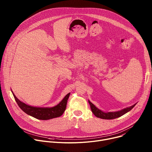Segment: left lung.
<instances>
[{
	"label": "left lung",
	"mask_w": 152,
	"mask_h": 152,
	"mask_svg": "<svg viewBox=\"0 0 152 152\" xmlns=\"http://www.w3.org/2000/svg\"><path fill=\"white\" fill-rule=\"evenodd\" d=\"M88 102L90 104L91 107V110L94 114L95 116H96L98 118H100L102 119H106V120H111V119H114L118 117H120L122 116L123 115L125 114L129 111H131L132 108L135 106L136 104H134L132 106H130L129 107H126L125 109H123L121 111H117V112H111V113H104L100 110H99L98 108H97L91 102L88 100Z\"/></svg>",
	"instance_id": "obj_1"
}]
</instances>
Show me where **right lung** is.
<instances>
[{
	"instance_id": "right-lung-1",
	"label": "right lung",
	"mask_w": 152,
	"mask_h": 152,
	"mask_svg": "<svg viewBox=\"0 0 152 152\" xmlns=\"http://www.w3.org/2000/svg\"><path fill=\"white\" fill-rule=\"evenodd\" d=\"M70 93L67 94L62 100L52 107H37L29 106L19 100L12 93L15 100L20 109L26 114L39 120H49L61 116L66 110L67 100Z\"/></svg>"
}]
</instances>
